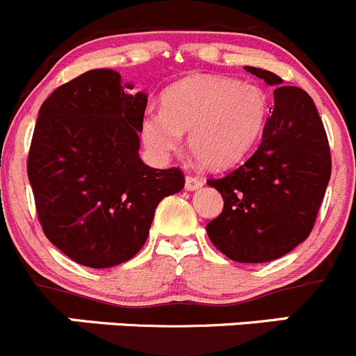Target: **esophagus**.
Masks as SVG:
<instances>
[{
    "instance_id": "esophagus-1",
    "label": "esophagus",
    "mask_w": 356,
    "mask_h": 356,
    "mask_svg": "<svg viewBox=\"0 0 356 356\" xmlns=\"http://www.w3.org/2000/svg\"><path fill=\"white\" fill-rule=\"evenodd\" d=\"M202 185H204V179L202 178L193 177V175H186V177H185V188L190 190V192H192V190L200 188V186H202Z\"/></svg>"
}]
</instances>
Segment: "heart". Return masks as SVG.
<instances>
[{
  "label": "heart",
  "instance_id": "obj_1",
  "mask_svg": "<svg viewBox=\"0 0 356 356\" xmlns=\"http://www.w3.org/2000/svg\"><path fill=\"white\" fill-rule=\"evenodd\" d=\"M163 111H147L142 140L159 159L177 152L181 133L188 149L209 168H228L244 159L261 138L270 118V98L261 86L232 77H190L168 88Z\"/></svg>",
  "mask_w": 356,
  "mask_h": 356
}]
</instances>
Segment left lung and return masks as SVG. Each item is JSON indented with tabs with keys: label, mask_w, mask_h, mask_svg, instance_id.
<instances>
[{
	"label": "left lung",
	"mask_w": 356,
	"mask_h": 356,
	"mask_svg": "<svg viewBox=\"0 0 356 356\" xmlns=\"http://www.w3.org/2000/svg\"><path fill=\"white\" fill-rule=\"evenodd\" d=\"M244 69L275 86V105L256 152L223 178L207 179L225 204L206 232L227 258L266 263L293 251L313 230L330 178V150L306 91L284 86L270 70Z\"/></svg>",
	"instance_id": "8db88e82"
}]
</instances>
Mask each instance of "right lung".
<instances>
[{"label": "right lung", "mask_w": 356, "mask_h": 356, "mask_svg": "<svg viewBox=\"0 0 356 356\" xmlns=\"http://www.w3.org/2000/svg\"><path fill=\"white\" fill-rule=\"evenodd\" d=\"M112 69H93L43 102L27 161L40 223L76 263L111 268L149 237L156 207L179 192L178 168L140 159L147 93H131Z\"/></svg>", "instance_id": "obj_1"}]
</instances>
